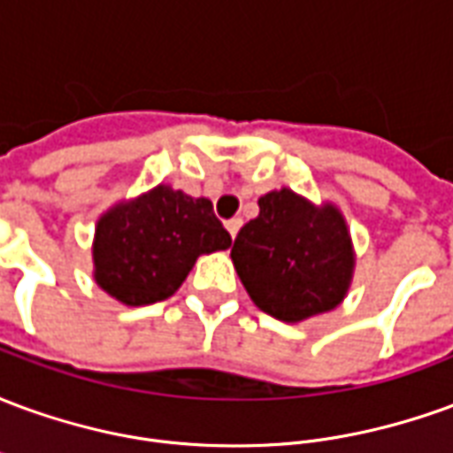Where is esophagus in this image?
<instances>
[{
    "mask_svg": "<svg viewBox=\"0 0 453 453\" xmlns=\"http://www.w3.org/2000/svg\"><path fill=\"white\" fill-rule=\"evenodd\" d=\"M240 226H242V220H240V218H230V220H227V223H226L227 233H230V237H233V240H235Z\"/></svg>",
    "mask_w": 453,
    "mask_h": 453,
    "instance_id": "esophagus-1",
    "label": "esophagus"
}]
</instances>
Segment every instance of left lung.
<instances>
[{
	"mask_svg": "<svg viewBox=\"0 0 453 453\" xmlns=\"http://www.w3.org/2000/svg\"><path fill=\"white\" fill-rule=\"evenodd\" d=\"M230 257L257 308L284 323L333 311L354 266L340 211L288 188L259 198V216L237 233Z\"/></svg>",
	"mask_w": 453,
	"mask_h": 453,
	"instance_id": "1",
	"label": "left lung"
}]
</instances>
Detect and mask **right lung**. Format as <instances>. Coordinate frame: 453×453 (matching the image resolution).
Returning a JSON list of instances; mask_svg holds the SVG:
<instances>
[{"label":"right lung","instance_id":"1","mask_svg":"<svg viewBox=\"0 0 453 453\" xmlns=\"http://www.w3.org/2000/svg\"><path fill=\"white\" fill-rule=\"evenodd\" d=\"M230 242L208 198L159 184L99 220L94 276L120 303H157L177 291L198 255L227 250Z\"/></svg>","mask_w":453,"mask_h":453}]
</instances>
